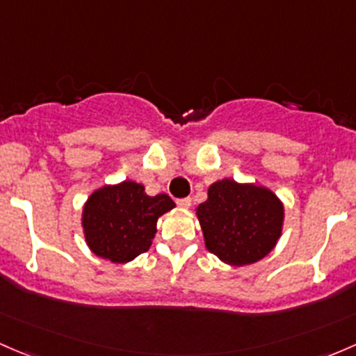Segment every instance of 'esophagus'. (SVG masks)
Listing matches in <instances>:
<instances>
[{
    "instance_id": "obj_1",
    "label": "esophagus",
    "mask_w": 356,
    "mask_h": 356,
    "mask_svg": "<svg viewBox=\"0 0 356 356\" xmlns=\"http://www.w3.org/2000/svg\"><path fill=\"white\" fill-rule=\"evenodd\" d=\"M177 205H178V207H181V209H188L190 205H192V199H190V197H185V199H178Z\"/></svg>"
}]
</instances>
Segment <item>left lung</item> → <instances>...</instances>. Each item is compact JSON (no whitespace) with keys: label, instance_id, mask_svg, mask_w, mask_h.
Returning <instances> with one entry per match:
<instances>
[{"label":"left lung","instance_id":"left-lung-1","mask_svg":"<svg viewBox=\"0 0 356 356\" xmlns=\"http://www.w3.org/2000/svg\"><path fill=\"white\" fill-rule=\"evenodd\" d=\"M205 247L232 266L266 257L283 226V204L270 190L221 179L209 186V199L197 209Z\"/></svg>","mask_w":356,"mask_h":356}]
</instances>
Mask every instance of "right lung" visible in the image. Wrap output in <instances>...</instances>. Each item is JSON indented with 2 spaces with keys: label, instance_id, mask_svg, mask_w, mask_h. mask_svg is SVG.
<instances>
[{
  "label": "right lung",
  "instance_id": "right-lung-1",
  "mask_svg": "<svg viewBox=\"0 0 356 356\" xmlns=\"http://www.w3.org/2000/svg\"><path fill=\"white\" fill-rule=\"evenodd\" d=\"M144 190L140 183L123 181L90 195L82 222L94 254L123 264L149 250L157 218L171 211L175 202L166 193L149 197Z\"/></svg>",
  "mask_w": 356,
  "mask_h": 356
}]
</instances>
